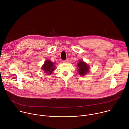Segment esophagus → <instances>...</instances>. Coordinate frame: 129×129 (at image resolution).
Segmentation results:
<instances>
[{
	"label": "esophagus",
	"instance_id": "obj_1",
	"mask_svg": "<svg viewBox=\"0 0 129 129\" xmlns=\"http://www.w3.org/2000/svg\"><path fill=\"white\" fill-rule=\"evenodd\" d=\"M63 62L65 63H67L68 62V60H64L63 61Z\"/></svg>",
	"mask_w": 129,
	"mask_h": 129
}]
</instances>
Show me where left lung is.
I'll return each instance as SVG.
<instances>
[{
	"label": "left lung",
	"instance_id": "obj_1",
	"mask_svg": "<svg viewBox=\"0 0 129 129\" xmlns=\"http://www.w3.org/2000/svg\"><path fill=\"white\" fill-rule=\"evenodd\" d=\"M78 67H79L78 71L79 74L81 76L85 75L88 71L89 70V67L87 64L82 61H80L78 64Z\"/></svg>",
	"mask_w": 129,
	"mask_h": 129
}]
</instances>
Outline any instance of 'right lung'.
<instances>
[{
	"mask_svg": "<svg viewBox=\"0 0 129 129\" xmlns=\"http://www.w3.org/2000/svg\"><path fill=\"white\" fill-rule=\"evenodd\" d=\"M54 63H52L49 60H47L44 63V64L42 66V69L44 71L45 73L48 75H50L54 70L55 67L54 66Z\"/></svg>",
	"mask_w": 129,
	"mask_h": 129,
	"instance_id": "obj_1",
	"label": "right lung"
}]
</instances>
